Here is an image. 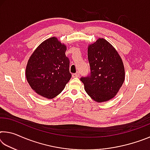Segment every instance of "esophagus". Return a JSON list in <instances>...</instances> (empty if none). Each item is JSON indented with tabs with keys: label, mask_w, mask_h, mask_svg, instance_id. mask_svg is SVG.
Returning a JSON list of instances; mask_svg holds the SVG:
<instances>
[{
	"label": "esophagus",
	"mask_w": 150,
	"mask_h": 150,
	"mask_svg": "<svg viewBox=\"0 0 150 150\" xmlns=\"http://www.w3.org/2000/svg\"><path fill=\"white\" fill-rule=\"evenodd\" d=\"M79 75H80V73L79 72H77V73H73V75H72V77H79Z\"/></svg>",
	"instance_id": "esophagus-1"
}]
</instances>
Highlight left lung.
<instances>
[{
  "mask_svg": "<svg viewBox=\"0 0 150 150\" xmlns=\"http://www.w3.org/2000/svg\"><path fill=\"white\" fill-rule=\"evenodd\" d=\"M91 73L81 77L87 93L96 102L112 98L122 85L125 71L122 60L115 47L103 38L88 47Z\"/></svg>",
  "mask_w": 150,
  "mask_h": 150,
  "instance_id": "1",
  "label": "left lung"
}]
</instances>
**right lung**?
Instances as JSON below:
<instances>
[{
	"label": "right lung",
	"mask_w": 150,
	"mask_h": 150,
	"mask_svg": "<svg viewBox=\"0 0 150 150\" xmlns=\"http://www.w3.org/2000/svg\"><path fill=\"white\" fill-rule=\"evenodd\" d=\"M67 50L57 38L45 40L30 56L26 69L28 83L35 93L53 98L64 89L71 74Z\"/></svg>",
	"instance_id": "obj_1"
}]
</instances>
